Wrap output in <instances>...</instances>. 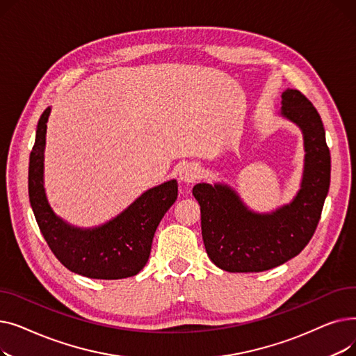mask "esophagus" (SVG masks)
<instances>
[{
    "label": "esophagus",
    "instance_id": "34e87169",
    "mask_svg": "<svg viewBox=\"0 0 356 356\" xmlns=\"http://www.w3.org/2000/svg\"><path fill=\"white\" fill-rule=\"evenodd\" d=\"M200 165L197 163H183L179 168V179L184 183H193L200 177Z\"/></svg>",
    "mask_w": 356,
    "mask_h": 356
}]
</instances>
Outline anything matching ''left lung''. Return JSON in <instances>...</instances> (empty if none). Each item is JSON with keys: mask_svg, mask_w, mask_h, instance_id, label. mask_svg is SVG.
Returning <instances> with one entry per match:
<instances>
[{"mask_svg": "<svg viewBox=\"0 0 356 356\" xmlns=\"http://www.w3.org/2000/svg\"><path fill=\"white\" fill-rule=\"evenodd\" d=\"M300 128L305 165L300 189L273 212L251 211L225 183H197L203 244L212 263L229 273H259L284 264L312 239L330 184V153L319 112L297 89L282 93L278 112Z\"/></svg>", "mask_w": 356, "mask_h": 356, "instance_id": "8db88e82", "label": "left lung"}]
</instances>
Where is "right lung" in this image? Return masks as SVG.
Listing matches in <instances>:
<instances>
[{"label": "right lung", "mask_w": 356, "mask_h": 356, "mask_svg": "<svg viewBox=\"0 0 356 356\" xmlns=\"http://www.w3.org/2000/svg\"><path fill=\"white\" fill-rule=\"evenodd\" d=\"M51 108L35 129L29 164V197L37 225L60 263L83 277L118 280L138 274L147 264L154 232L177 199V181L145 191L127 209L99 227L81 228L54 213L44 191L46 131Z\"/></svg>", "instance_id": "right-lung-1"}]
</instances>
